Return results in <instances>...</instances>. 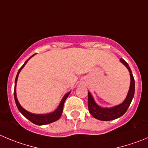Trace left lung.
Wrapping results in <instances>:
<instances>
[{
	"mask_svg": "<svg viewBox=\"0 0 148 148\" xmlns=\"http://www.w3.org/2000/svg\"><path fill=\"white\" fill-rule=\"evenodd\" d=\"M120 61L127 68L129 73H130V87L128 90V94L125 97V100L121 103L118 105L114 106L112 107H102L101 106L98 105L97 103L95 101L93 96L90 92H88V110L90 114L93 118H96L98 120L103 121H109L115 120L117 118H120L122 115H123L127 111L128 108L130 106L134 96V90H135V82L134 79L132 71L131 70L130 67L128 63L123 60L121 58Z\"/></svg>",
	"mask_w": 148,
	"mask_h": 148,
	"instance_id": "1",
	"label": "left lung"
}]
</instances>
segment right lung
I'll use <instances>...</instances> for the list:
<instances>
[{
	"label": "right lung",
	"instance_id": "right-lung-1",
	"mask_svg": "<svg viewBox=\"0 0 148 148\" xmlns=\"http://www.w3.org/2000/svg\"><path fill=\"white\" fill-rule=\"evenodd\" d=\"M34 55H33L31 57L29 58L25 62L24 64L23 65L21 68H20L19 71H18L17 74H16V79H15V82H14V100H15V103H16V105L17 107L18 110L20 112L22 113L23 116H25L27 119H28L29 121H31L33 123L36 124V125H46V124L48 123H53L55 121H58L59 118H60V116H61L62 112H63V104H64V102L66 101V99H67L68 96H69L70 93H71V91L69 92H68L66 95L63 97L62 100L60 101V103H59L58 107H57V109L55 110H54L53 112L50 113H47V114H34V113H31L30 112L27 111L26 110H25L21 105H20V103H19L17 100V98H16V82H17V79L18 77H19V74H20V71L21 70L23 69V67L25 66L26 63H27L29 60L32 57H34Z\"/></svg>",
	"mask_w": 148,
	"mask_h": 148
}]
</instances>
